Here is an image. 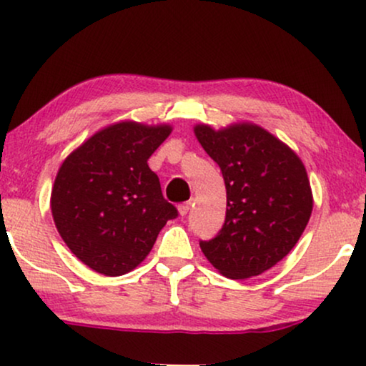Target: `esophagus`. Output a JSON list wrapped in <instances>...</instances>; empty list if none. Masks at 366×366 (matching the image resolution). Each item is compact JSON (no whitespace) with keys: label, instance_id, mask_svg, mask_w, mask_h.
Listing matches in <instances>:
<instances>
[{"label":"esophagus","instance_id":"34e87169","mask_svg":"<svg viewBox=\"0 0 366 366\" xmlns=\"http://www.w3.org/2000/svg\"><path fill=\"white\" fill-rule=\"evenodd\" d=\"M189 208H192V202H188V203H182L178 207V213H179V217H187L188 214V212H189Z\"/></svg>","mask_w":366,"mask_h":366}]
</instances>
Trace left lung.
Segmentation results:
<instances>
[{"instance_id":"obj_1","label":"left lung","mask_w":366,"mask_h":366,"mask_svg":"<svg viewBox=\"0 0 366 366\" xmlns=\"http://www.w3.org/2000/svg\"><path fill=\"white\" fill-rule=\"evenodd\" d=\"M193 132L227 187L223 228L199 248L223 277L262 274L292 252L312 217L305 164L288 144L254 123L222 129L202 123Z\"/></svg>"}]
</instances>
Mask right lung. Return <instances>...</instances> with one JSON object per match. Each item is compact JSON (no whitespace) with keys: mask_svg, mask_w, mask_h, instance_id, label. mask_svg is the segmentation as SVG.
Listing matches in <instances>:
<instances>
[{"mask_svg":"<svg viewBox=\"0 0 366 366\" xmlns=\"http://www.w3.org/2000/svg\"><path fill=\"white\" fill-rule=\"evenodd\" d=\"M169 124H108L64 158L51 189L59 237L79 262L107 277L132 272L177 208L148 167Z\"/></svg>","mask_w":366,"mask_h":366,"instance_id":"obj_1","label":"right lung"}]
</instances>
